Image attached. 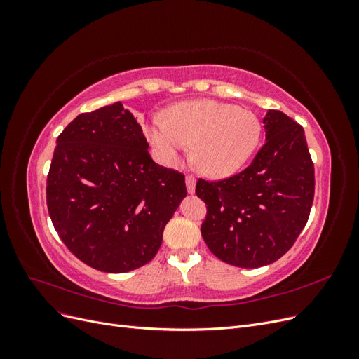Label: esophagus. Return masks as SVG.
Masks as SVG:
<instances>
[{"label":"esophagus","instance_id":"obj_1","mask_svg":"<svg viewBox=\"0 0 359 359\" xmlns=\"http://www.w3.org/2000/svg\"><path fill=\"white\" fill-rule=\"evenodd\" d=\"M186 186H187V191L193 194L194 190H196V180H194V177L189 175V177L186 178Z\"/></svg>","mask_w":359,"mask_h":359}]
</instances>
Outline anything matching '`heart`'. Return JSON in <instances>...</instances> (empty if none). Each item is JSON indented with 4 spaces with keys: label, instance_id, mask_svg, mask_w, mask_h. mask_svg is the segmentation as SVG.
<instances>
[{
    "label": "heart",
    "instance_id": "obj_1",
    "mask_svg": "<svg viewBox=\"0 0 359 359\" xmlns=\"http://www.w3.org/2000/svg\"><path fill=\"white\" fill-rule=\"evenodd\" d=\"M262 126L250 111L215 100L182 102L154 116L147 137L161 163L173 166L193 147V163L202 175L224 178L240 170L260 140Z\"/></svg>",
    "mask_w": 359,
    "mask_h": 359
}]
</instances>
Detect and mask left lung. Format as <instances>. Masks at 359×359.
Returning <instances> with one entry per match:
<instances>
[{
    "label": "left lung",
    "instance_id": "left-lung-1",
    "mask_svg": "<svg viewBox=\"0 0 359 359\" xmlns=\"http://www.w3.org/2000/svg\"><path fill=\"white\" fill-rule=\"evenodd\" d=\"M266 140L243 172L199 180L206 203L203 241L223 262L259 268L276 262L297 241L314 198V166L304 128L280 111L264 118Z\"/></svg>",
    "mask_w": 359,
    "mask_h": 359
}]
</instances>
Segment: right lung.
<instances>
[{
    "instance_id": "right-lung-1",
    "label": "right lung",
    "mask_w": 359,
    "mask_h": 359,
    "mask_svg": "<svg viewBox=\"0 0 359 359\" xmlns=\"http://www.w3.org/2000/svg\"><path fill=\"white\" fill-rule=\"evenodd\" d=\"M133 114L116 102L76 116L57 139L46 202L70 252L103 273L153 259L165 226L186 198V180L148 153Z\"/></svg>"
}]
</instances>
